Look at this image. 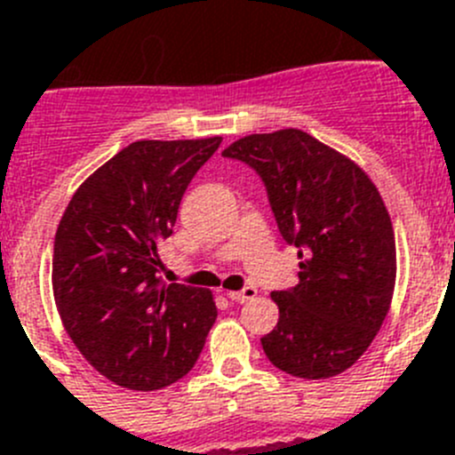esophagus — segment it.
<instances>
[{"instance_id": "obj_1", "label": "esophagus", "mask_w": 455, "mask_h": 455, "mask_svg": "<svg viewBox=\"0 0 455 455\" xmlns=\"http://www.w3.org/2000/svg\"><path fill=\"white\" fill-rule=\"evenodd\" d=\"M255 296H257L255 287H246V289H241V291H228V299L235 300V303H246V300L255 299Z\"/></svg>"}]
</instances>
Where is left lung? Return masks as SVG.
Masks as SVG:
<instances>
[{
    "instance_id": "obj_1",
    "label": "left lung",
    "mask_w": 455,
    "mask_h": 455,
    "mask_svg": "<svg viewBox=\"0 0 455 455\" xmlns=\"http://www.w3.org/2000/svg\"><path fill=\"white\" fill-rule=\"evenodd\" d=\"M223 155L259 172L280 235L299 248V284L271 293L280 319L264 353L307 380L347 371L380 331L396 284L392 219L376 184L293 127L243 136Z\"/></svg>"
}]
</instances>
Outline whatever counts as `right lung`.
<instances>
[{"label":"right lung","mask_w":455,"mask_h":455,"mask_svg":"<svg viewBox=\"0 0 455 455\" xmlns=\"http://www.w3.org/2000/svg\"><path fill=\"white\" fill-rule=\"evenodd\" d=\"M220 140H136L84 180L56 228L52 289L63 328L120 387L152 392L180 380L219 315L212 291L156 275V246Z\"/></svg>","instance_id":"1"}]
</instances>
